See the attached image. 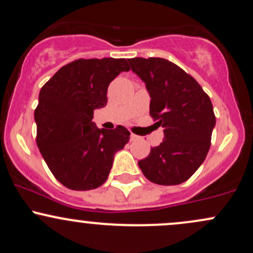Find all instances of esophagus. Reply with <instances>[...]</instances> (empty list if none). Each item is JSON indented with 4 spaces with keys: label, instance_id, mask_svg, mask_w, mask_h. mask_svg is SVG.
Returning a JSON list of instances; mask_svg holds the SVG:
<instances>
[{
    "label": "esophagus",
    "instance_id": "esophagus-1",
    "mask_svg": "<svg viewBox=\"0 0 253 253\" xmlns=\"http://www.w3.org/2000/svg\"><path fill=\"white\" fill-rule=\"evenodd\" d=\"M137 135H135V134H133V133H131V140H132V142H133V140H135V139H137Z\"/></svg>",
    "mask_w": 253,
    "mask_h": 253
}]
</instances>
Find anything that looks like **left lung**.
Instances as JSON below:
<instances>
[{
  "instance_id": "left-lung-1",
  "label": "left lung",
  "mask_w": 253,
  "mask_h": 253,
  "mask_svg": "<svg viewBox=\"0 0 253 253\" xmlns=\"http://www.w3.org/2000/svg\"><path fill=\"white\" fill-rule=\"evenodd\" d=\"M128 63L150 95V116L164 127V140L138 166L155 184H180L209 153L216 126L211 99L195 79L169 60L132 58Z\"/></svg>"
}]
</instances>
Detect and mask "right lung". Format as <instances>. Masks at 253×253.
<instances>
[{
    "label": "right lung",
    "instance_id": "right-lung-1",
    "mask_svg": "<svg viewBox=\"0 0 253 253\" xmlns=\"http://www.w3.org/2000/svg\"><path fill=\"white\" fill-rule=\"evenodd\" d=\"M126 59H78L66 64L44 84L35 110L36 143L53 175L73 190H91L108 178L114 156L129 140L128 129L98 128L95 109L108 102L109 84Z\"/></svg>",
    "mask_w": 253,
    "mask_h": 253
}]
</instances>
